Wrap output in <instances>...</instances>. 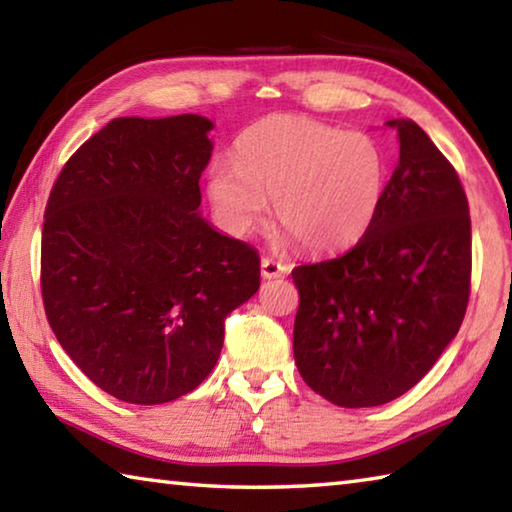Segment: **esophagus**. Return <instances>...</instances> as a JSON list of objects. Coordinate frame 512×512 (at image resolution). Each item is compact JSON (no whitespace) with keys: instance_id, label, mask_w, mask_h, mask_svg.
I'll use <instances>...</instances> for the list:
<instances>
[{"instance_id":"34e87169","label":"esophagus","mask_w":512,"mask_h":512,"mask_svg":"<svg viewBox=\"0 0 512 512\" xmlns=\"http://www.w3.org/2000/svg\"><path fill=\"white\" fill-rule=\"evenodd\" d=\"M284 273H287V266L275 262L273 257H262V277H266V280H275V277H282Z\"/></svg>"}]
</instances>
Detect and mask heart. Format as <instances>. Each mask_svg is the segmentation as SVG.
<instances>
[{"instance_id": "obj_1", "label": "heart", "mask_w": 512, "mask_h": 512, "mask_svg": "<svg viewBox=\"0 0 512 512\" xmlns=\"http://www.w3.org/2000/svg\"><path fill=\"white\" fill-rule=\"evenodd\" d=\"M388 158L377 137L341 131L298 115H273L246 128L235 162L216 160L207 196L230 235L246 237L264 223L266 198L275 219L311 253L357 241L386 192Z\"/></svg>"}]
</instances>
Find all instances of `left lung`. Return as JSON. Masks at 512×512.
Here are the masks:
<instances>
[{
	"mask_svg": "<svg viewBox=\"0 0 512 512\" xmlns=\"http://www.w3.org/2000/svg\"><path fill=\"white\" fill-rule=\"evenodd\" d=\"M400 162L348 253L291 271L293 357L311 391L379 406L427 375L470 300L472 225L456 169L411 119H391Z\"/></svg>",
	"mask_w": 512,
	"mask_h": 512,
	"instance_id": "left-lung-1",
	"label": "left lung"
}]
</instances>
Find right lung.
I'll use <instances>...</instances> for the list:
<instances>
[{"label":"right lung","instance_id":"right-lung-1","mask_svg":"<svg viewBox=\"0 0 512 512\" xmlns=\"http://www.w3.org/2000/svg\"><path fill=\"white\" fill-rule=\"evenodd\" d=\"M201 115L119 117L60 171L40 287L58 343L101 391L164 404L201 384L223 323L259 289V257L201 214L212 158Z\"/></svg>","mask_w":512,"mask_h":512}]
</instances>
